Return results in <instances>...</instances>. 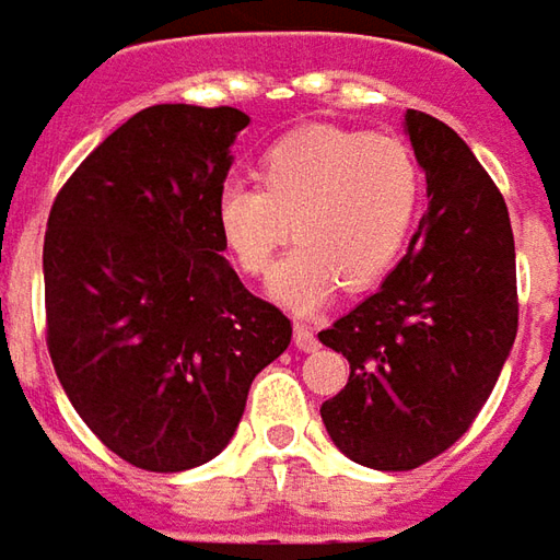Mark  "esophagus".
Masks as SVG:
<instances>
[{"mask_svg":"<svg viewBox=\"0 0 560 560\" xmlns=\"http://www.w3.org/2000/svg\"><path fill=\"white\" fill-rule=\"evenodd\" d=\"M292 341H295L299 351H314V348H317V336H314V329L307 324H295V329H292Z\"/></svg>","mask_w":560,"mask_h":560,"instance_id":"34e87169","label":"esophagus"}]
</instances>
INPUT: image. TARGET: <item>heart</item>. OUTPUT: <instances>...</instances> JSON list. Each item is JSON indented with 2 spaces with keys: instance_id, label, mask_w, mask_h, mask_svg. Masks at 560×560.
I'll list each match as a JSON object with an SVG mask.
<instances>
[{
  "instance_id": "b5f03b06",
  "label": "heart",
  "mask_w": 560,
  "mask_h": 560,
  "mask_svg": "<svg viewBox=\"0 0 560 560\" xmlns=\"http://www.w3.org/2000/svg\"><path fill=\"white\" fill-rule=\"evenodd\" d=\"M258 182L228 178L215 228L236 268L261 277L287 243L268 292L295 314L324 307L345 280L366 289L404 253L422 200V175L404 141L388 135L305 129L277 141Z\"/></svg>"
}]
</instances>
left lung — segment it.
Returning <instances> with one entry per match:
<instances>
[{"label":"left lung","instance_id":"1","mask_svg":"<svg viewBox=\"0 0 560 560\" xmlns=\"http://www.w3.org/2000/svg\"><path fill=\"white\" fill-rule=\"evenodd\" d=\"M429 209L378 292L317 332L351 363L320 416L348 459L410 471L463 438L517 332L515 236L505 200L446 122L407 110Z\"/></svg>","mask_w":560,"mask_h":560}]
</instances>
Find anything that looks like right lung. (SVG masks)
Listing matches in <instances>:
<instances>
[{"label":"right lung","mask_w":560,"mask_h":560,"mask_svg":"<svg viewBox=\"0 0 560 560\" xmlns=\"http://www.w3.org/2000/svg\"><path fill=\"white\" fill-rule=\"evenodd\" d=\"M236 107L156 104L63 184L43 246L48 354L82 422L144 471H187L234 438L292 326L240 283L215 228Z\"/></svg>","instance_id":"add662e5"}]
</instances>
